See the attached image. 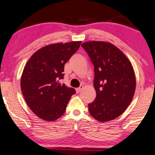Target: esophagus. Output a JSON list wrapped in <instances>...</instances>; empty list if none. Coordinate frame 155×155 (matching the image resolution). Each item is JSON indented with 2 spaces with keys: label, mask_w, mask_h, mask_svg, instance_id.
I'll return each mask as SVG.
<instances>
[{
  "label": "esophagus",
  "mask_w": 155,
  "mask_h": 155,
  "mask_svg": "<svg viewBox=\"0 0 155 155\" xmlns=\"http://www.w3.org/2000/svg\"><path fill=\"white\" fill-rule=\"evenodd\" d=\"M83 88H84V86L83 85H81V86L79 87H78V88H76V92H77V93H79V92H80L81 91V90H83Z\"/></svg>",
  "instance_id": "34e87169"
}]
</instances>
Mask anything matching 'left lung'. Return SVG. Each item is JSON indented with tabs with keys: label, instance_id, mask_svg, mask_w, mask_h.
Segmentation results:
<instances>
[{
	"label": "left lung",
	"instance_id": "1",
	"mask_svg": "<svg viewBox=\"0 0 155 155\" xmlns=\"http://www.w3.org/2000/svg\"><path fill=\"white\" fill-rule=\"evenodd\" d=\"M94 65L95 101L89 104L91 116L99 122L120 117L130 104L136 90L132 64L114 45L105 41L81 44Z\"/></svg>",
	"mask_w": 155,
	"mask_h": 155
}]
</instances>
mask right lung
I'll list each match as a JSON object with an SVG mask.
<instances>
[{"label":"right lung","mask_w":155,"mask_h":155,"mask_svg":"<svg viewBox=\"0 0 155 155\" xmlns=\"http://www.w3.org/2000/svg\"><path fill=\"white\" fill-rule=\"evenodd\" d=\"M81 41L52 44L41 48L27 62L21 76V90L27 104L42 120L52 122L65 113L74 88L60 82L64 65Z\"/></svg>","instance_id":"add662e5"}]
</instances>
